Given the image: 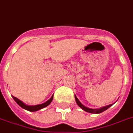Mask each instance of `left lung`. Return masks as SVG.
Masks as SVG:
<instances>
[{
	"mask_svg": "<svg viewBox=\"0 0 133 133\" xmlns=\"http://www.w3.org/2000/svg\"><path fill=\"white\" fill-rule=\"evenodd\" d=\"M74 98H75V100H76V104H78V106L80 108H81L82 109L84 110L85 111L88 112V113H95V114H97V113H102V112L104 111H106L107 109H108L110 107H111V106L113 104H109V105L105 106V107H102L100 108V109H91V108L85 107V105H83V104H82L81 102H80V100L77 98L76 95H74Z\"/></svg>",
	"mask_w": 133,
	"mask_h": 133,
	"instance_id": "1",
	"label": "left lung"
}]
</instances>
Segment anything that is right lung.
I'll return each mask as SVG.
<instances>
[{"mask_svg": "<svg viewBox=\"0 0 133 133\" xmlns=\"http://www.w3.org/2000/svg\"><path fill=\"white\" fill-rule=\"evenodd\" d=\"M13 98H14V100L16 101V102L18 105L21 107L22 109L25 110H27L29 111H31V112H34V111H39V110L42 109L43 108L46 107L47 106L49 105L51 102L52 101V99H53V95L52 96V97L50 98L49 100L48 101H46V102H44V103H42V104H37V105H28V104H26L25 103H24L22 101H21L20 100H19L18 98H16V97H14V96H12Z\"/></svg>", "mask_w": 133, "mask_h": 133, "instance_id": "add662e5", "label": "right lung"}]
</instances>
